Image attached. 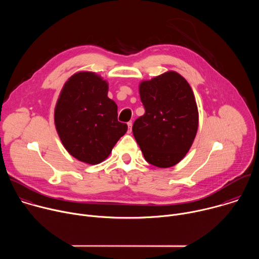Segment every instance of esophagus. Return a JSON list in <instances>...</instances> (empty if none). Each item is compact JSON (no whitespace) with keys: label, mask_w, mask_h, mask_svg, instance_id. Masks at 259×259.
Instances as JSON below:
<instances>
[{"label":"esophagus","mask_w":259,"mask_h":259,"mask_svg":"<svg viewBox=\"0 0 259 259\" xmlns=\"http://www.w3.org/2000/svg\"><path fill=\"white\" fill-rule=\"evenodd\" d=\"M127 125H128V133H131V131H132V122H128Z\"/></svg>","instance_id":"obj_1"}]
</instances>
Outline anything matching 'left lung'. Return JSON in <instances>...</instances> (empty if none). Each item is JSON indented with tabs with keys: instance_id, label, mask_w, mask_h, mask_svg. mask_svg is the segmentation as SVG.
I'll list each match as a JSON object with an SVG mask.
<instances>
[{
	"instance_id": "obj_1",
	"label": "left lung",
	"mask_w": 259,
	"mask_h": 259,
	"mask_svg": "<svg viewBox=\"0 0 259 259\" xmlns=\"http://www.w3.org/2000/svg\"><path fill=\"white\" fill-rule=\"evenodd\" d=\"M144 115L132 131L147 163L168 168L187 155L196 137L199 114L187 80L168 71L139 86Z\"/></svg>"
}]
</instances>
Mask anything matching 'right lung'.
<instances>
[{"label":"right lung","mask_w":259,"mask_h":259,"mask_svg":"<svg viewBox=\"0 0 259 259\" xmlns=\"http://www.w3.org/2000/svg\"><path fill=\"white\" fill-rule=\"evenodd\" d=\"M107 90L94 72H78L64 84L55 107L56 130L66 151L91 165L105 160L128 129L118 121V106Z\"/></svg>","instance_id":"add662e5"}]
</instances>
